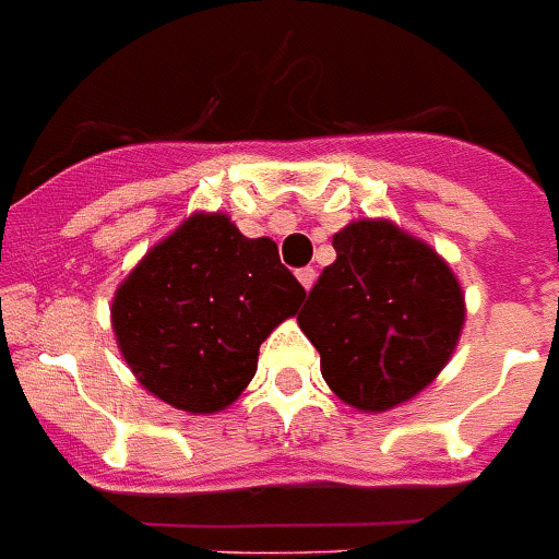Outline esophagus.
I'll return each mask as SVG.
<instances>
[{
	"mask_svg": "<svg viewBox=\"0 0 559 559\" xmlns=\"http://www.w3.org/2000/svg\"><path fill=\"white\" fill-rule=\"evenodd\" d=\"M297 280H300V285L306 292H311V285H314L317 280V271L314 267H300V271H297Z\"/></svg>",
	"mask_w": 559,
	"mask_h": 559,
	"instance_id": "34e87169",
	"label": "esophagus"
}]
</instances>
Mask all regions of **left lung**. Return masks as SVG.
I'll return each mask as SVG.
<instances>
[{
	"instance_id": "1",
	"label": "left lung",
	"mask_w": 559,
	"mask_h": 559,
	"mask_svg": "<svg viewBox=\"0 0 559 559\" xmlns=\"http://www.w3.org/2000/svg\"><path fill=\"white\" fill-rule=\"evenodd\" d=\"M337 259L297 314L329 390L386 413L430 386L464 329V292L436 248L392 218H355L332 236Z\"/></svg>"
}]
</instances>
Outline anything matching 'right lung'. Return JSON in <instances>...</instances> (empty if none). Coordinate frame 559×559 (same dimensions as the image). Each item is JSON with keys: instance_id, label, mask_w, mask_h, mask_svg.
Listing matches in <instances>:
<instances>
[{"instance_id": "1", "label": "right lung", "mask_w": 559, "mask_h": 559, "mask_svg": "<svg viewBox=\"0 0 559 559\" xmlns=\"http://www.w3.org/2000/svg\"><path fill=\"white\" fill-rule=\"evenodd\" d=\"M306 300L267 236L193 213L141 257L111 297L118 349L150 395L222 413L257 374L259 346Z\"/></svg>"}]
</instances>
